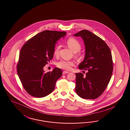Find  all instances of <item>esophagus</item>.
<instances>
[{
  "label": "esophagus",
  "mask_w": 130,
  "mask_h": 130,
  "mask_svg": "<svg viewBox=\"0 0 130 130\" xmlns=\"http://www.w3.org/2000/svg\"><path fill=\"white\" fill-rule=\"evenodd\" d=\"M69 73V72H68V71H64L63 72V74H67V73Z\"/></svg>",
  "instance_id": "esophagus-1"
}]
</instances>
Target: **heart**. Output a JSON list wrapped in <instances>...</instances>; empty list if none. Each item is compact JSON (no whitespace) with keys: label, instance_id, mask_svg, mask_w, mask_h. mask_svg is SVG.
Here are the masks:
<instances>
[{"label":"heart","instance_id":"1","mask_svg":"<svg viewBox=\"0 0 130 130\" xmlns=\"http://www.w3.org/2000/svg\"><path fill=\"white\" fill-rule=\"evenodd\" d=\"M67 44L68 47L74 53L79 51L81 49V45L77 40L74 38H70L67 41ZM60 46L57 45L54 50V55L57 57L59 55ZM74 65V62L73 61H66L62 60L57 64V67L62 69L66 70H70L72 69V67Z\"/></svg>","mask_w":130,"mask_h":130}]
</instances>
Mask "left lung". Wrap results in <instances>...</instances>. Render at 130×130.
<instances>
[{
	"label": "left lung",
	"mask_w": 130,
	"mask_h": 130,
	"mask_svg": "<svg viewBox=\"0 0 130 130\" xmlns=\"http://www.w3.org/2000/svg\"><path fill=\"white\" fill-rule=\"evenodd\" d=\"M81 37L86 48L84 60L79 65L80 70H88L85 76L76 73L75 91L85 99H95L104 92L113 70L112 54L101 38L84 29L74 35Z\"/></svg>",
	"instance_id": "obj_1"
}]
</instances>
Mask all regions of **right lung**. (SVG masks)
<instances>
[{
  "instance_id": "1",
  "label": "right lung",
  "mask_w": 130,
  "mask_h": 130,
  "mask_svg": "<svg viewBox=\"0 0 130 130\" xmlns=\"http://www.w3.org/2000/svg\"><path fill=\"white\" fill-rule=\"evenodd\" d=\"M65 31L44 30L32 37L23 45L17 64V72L22 84L31 96L44 97L55 88L57 79L62 74L55 68L44 73L43 67L53 58L55 44Z\"/></svg>"
}]
</instances>
